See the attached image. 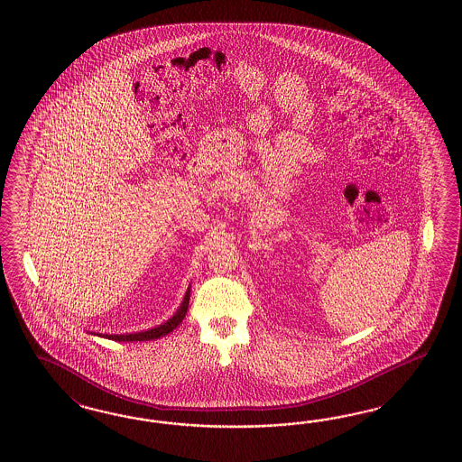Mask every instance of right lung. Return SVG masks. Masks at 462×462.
<instances>
[{
  "label": "right lung",
  "instance_id": "add662e5",
  "mask_svg": "<svg viewBox=\"0 0 462 462\" xmlns=\"http://www.w3.org/2000/svg\"><path fill=\"white\" fill-rule=\"evenodd\" d=\"M189 293H191V286H188V291L182 298L181 305L178 308V311L161 325L152 327L149 330H142V332H134V334H95L91 332L93 336L103 337V338H110L115 342H145V340H154V338H161V337L168 336L171 334L180 323L182 322V319L186 317V311H188V305H189Z\"/></svg>",
  "mask_w": 462,
  "mask_h": 462
}]
</instances>
